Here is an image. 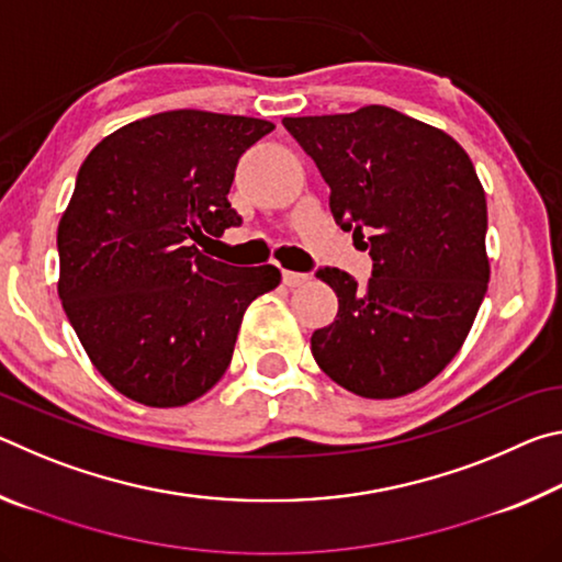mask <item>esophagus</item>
Instances as JSON below:
<instances>
[{
  "mask_svg": "<svg viewBox=\"0 0 562 562\" xmlns=\"http://www.w3.org/2000/svg\"><path fill=\"white\" fill-rule=\"evenodd\" d=\"M310 278L307 274H302V272H292V270H282V282L288 284V288H300V284H304L307 282Z\"/></svg>",
  "mask_w": 562,
  "mask_h": 562,
  "instance_id": "34e87169",
  "label": "esophagus"
}]
</instances>
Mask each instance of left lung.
Instances as JSON below:
<instances>
[{
    "mask_svg": "<svg viewBox=\"0 0 562 562\" xmlns=\"http://www.w3.org/2000/svg\"><path fill=\"white\" fill-rule=\"evenodd\" d=\"M282 123L317 164L341 231L374 260L364 284L317 272L339 310L312 335V357L357 396L412 394L459 355L488 290L486 193L471 158L449 133L386 106Z\"/></svg>",
    "mask_w": 562,
    "mask_h": 562,
    "instance_id": "obj_1",
    "label": "left lung"
}]
</instances>
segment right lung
<instances>
[{
  "instance_id": "add662e5",
  "label": "right lung",
  "mask_w": 562,
  "mask_h": 562,
  "mask_svg": "<svg viewBox=\"0 0 562 562\" xmlns=\"http://www.w3.org/2000/svg\"><path fill=\"white\" fill-rule=\"evenodd\" d=\"M274 123L198 109L133 121L91 150L59 221V297L106 382L133 402L186 406L233 359L245 310L282 280L198 245L240 223L235 166Z\"/></svg>"
}]
</instances>
